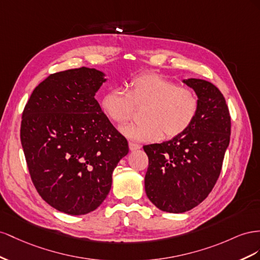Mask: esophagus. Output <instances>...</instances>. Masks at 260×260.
Listing matches in <instances>:
<instances>
[{"instance_id":"obj_1","label":"esophagus","mask_w":260,"mask_h":260,"mask_svg":"<svg viewBox=\"0 0 260 260\" xmlns=\"http://www.w3.org/2000/svg\"><path fill=\"white\" fill-rule=\"evenodd\" d=\"M129 149L132 150V151H134V150H137V149H140V148H142V145H139V144H137V143H134V142H129Z\"/></svg>"}]
</instances>
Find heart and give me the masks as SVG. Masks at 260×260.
<instances>
[{"label":"heart","instance_id":"1","mask_svg":"<svg viewBox=\"0 0 260 260\" xmlns=\"http://www.w3.org/2000/svg\"><path fill=\"white\" fill-rule=\"evenodd\" d=\"M101 106L111 121L123 124L134 116L137 107H147L146 122L121 127L123 134L137 142H157L166 134L174 138L186 132L198 113L199 99L191 88L159 74H144L132 80L129 92L113 88L102 98Z\"/></svg>","mask_w":260,"mask_h":260}]
</instances>
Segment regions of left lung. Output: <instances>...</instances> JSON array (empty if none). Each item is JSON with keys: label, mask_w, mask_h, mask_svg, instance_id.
<instances>
[{"label": "left lung", "mask_w": 260, "mask_h": 260, "mask_svg": "<svg viewBox=\"0 0 260 260\" xmlns=\"http://www.w3.org/2000/svg\"><path fill=\"white\" fill-rule=\"evenodd\" d=\"M184 83L199 99L194 123L169 142L144 146L149 159L145 189L162 211H188L203 202L216 185L230 143L231 116L223 94L207 80Z\"/></svg>", "instance_id": "obj_1"}]
</instances>
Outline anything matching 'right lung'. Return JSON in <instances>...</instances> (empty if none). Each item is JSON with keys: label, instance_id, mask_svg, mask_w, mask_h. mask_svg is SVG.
I'll list each match as a JSON object with an SVG mask.
<instances>
[{"label": "right lung", "instance_id": "obj_1", "mask_svg": "<svg viewBox=\"0 0 260 260\" xmlns=\"http://www.w3.org/2000/svg\"><path fill=\"white\" fill-rule=\"evenodd\" d=\"M103 73L79 68L51 74L37 86L21 115L20 142L37 191L56 210L91 212L112 185L128 143L94 94Z\"/></svg>", "mask_w": 260, "mask_h": 260}]
</instances>
